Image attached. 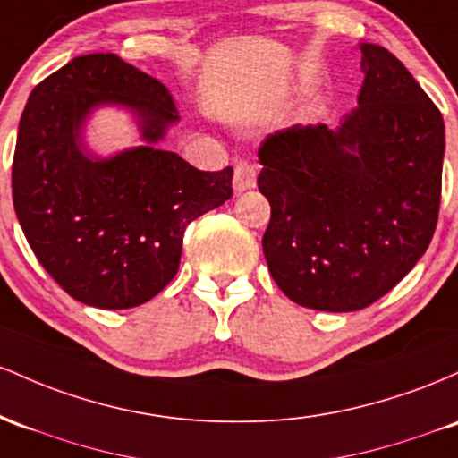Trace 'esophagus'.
<instances>
[{"instance_id": "esophagus-1", "label": "esophagus", "mask_w": 458, "mask_h": 458, "mask_svg": "<svg viewBox=\"0 0 458 458\" xmlns=\"http://www.w3.org/2000/svg\"><path fill=\"white\" fill-rule=\"evenodd\" d=\"M257 182V171L250 162L238 160L233 166V190L235 192H244L250 190Z\"/></svg>"}]
</instances>
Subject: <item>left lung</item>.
Returning <instances> with one entry per match:
<instances>
[{
    "mask_svg": "<svg viewBox=\"0 0 458 458\" xmlns=\"http://www.w3.org/2000/svg\"><path fill=\"white\" fill-rule=\"evenodd\" d=\"M359 47L366 77L342 125H294L259 147L268 270L290 301L318 311L387 294L426 253L439 216L441 112L394 54Z\"/></svg>",
    "mask_w": 458,
    "mask_h": 458,
    "instance_id": "obj_1",
    "label": "left lung"
}]
</instances>
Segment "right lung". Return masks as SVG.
I'll return each instance as SVG.
<instances>
[{"mask_svg": "<svg viewBox=\"0 0 458 458\" xmlns=\"http://www.w3.org/2000/svg\"><path fill=\"white\" fill-rule=\"evenodd\" d=\"M104 103L137 114L145 148L101 161L81 142ZM162 81L116 54L73 58L45 77L19 121L13 203L36 259L69 296L130 310L171 284L183 231L231 199L233 168L208 173L156 145L177 123Z\"/></svg>", "mask_w": 458, "mask_h": 458, "instance_id": "1", "label": "right lung"}]
</instances>
